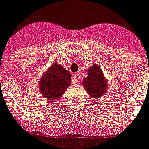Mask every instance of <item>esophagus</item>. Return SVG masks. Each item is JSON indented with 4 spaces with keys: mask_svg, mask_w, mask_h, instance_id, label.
Wrapping results in <instances>:
<instances>
[{
    "mask_svg": "<svg viewBox=\"0 0 149 149\" xmlns=\"http://www.w3.org/2000/svg\"><path fill=\"white\" fill-rule=\"evenodd\" d=\"M73 77H74V80L77 82L80 81V79H81V73L80 72H76L73 76Z\"/></svg>",
    "mask_w": 149,
    "mask_h": 149,
    "instance_id": "esophagus-1",
    "label": "esophagus"
}]
</instances>
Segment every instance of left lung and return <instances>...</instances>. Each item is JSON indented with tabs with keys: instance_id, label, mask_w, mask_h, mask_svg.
Wrapping results in <instances>:
<instances>
[{
	"instance_id": "1",
	"label": "left lung",
	"mask_w": 149,
	"mask_h": 149,
	"mask_svg": "<svg viewBox=\"0 0 149 149\" xmlns=\"http://www.w3.org/2000/svg\"><path fill=\"white\" fill-rule=\"evenodd\" d=\"M82 86L93 100H98L107 92L108 83L104 73L97 64L88 68L87 77L83 79Z\"/></svg>"
}]
</instances>
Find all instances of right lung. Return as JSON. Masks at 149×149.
Listing matches in <instances>:
<instances>
[{"label":"right lung","mask_w":149,"mask_h":149,"mask_svg":"<svg viewBox=\"0 0 149 149\" xmlns=\"http://www.w3.org/2000/svg\"><path fill=\"white\" fill-rule=\"evenodd\" d=\"M71 78L70 72L56 63H53L39 82V89L44 99L53 103L59 100L70 86Z\"/></svg>","instance_id":"obj_1"}]
</instances>
